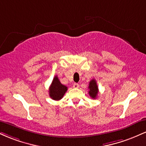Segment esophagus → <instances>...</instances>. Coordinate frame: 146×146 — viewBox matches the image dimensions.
Segmentation results:
<instances>
[{
  "mask_svg": "<svg viewBox=\"0 0 146 146\" xmlns=\"http://www.w3.org/2000/svg\"><path fill=\"white\" fill-rule=\"evenodd\" d=\"M73 88H79V84H77V83H74L73 84Z\"/></svg>",
  "mask_w": 146,
  "mask_h": 146,
  "instance_id": "34e87169",
  "label": "esophagus"
}]
</instances>
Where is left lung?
Here are the masks:
<instances>
[{
    "label": "left lung",
    "mask_w": 146,
    "mask_h": 146,
    "mask_svg": "<svg viewBox=\"0 0 146 146\" xmlns=\"http://www.w3.org/2000/svg\"><path fill=\"white\" fill-rule=\"evenodd\" d=\"M88 88H89L88 94H89L90 98L93 99L96 98L97 96H98L99 90L98 84H97L96 81H95V80H94V79H93L89 82Z\"/></svg>",
    "instance_id": "1"
}]
</instances>
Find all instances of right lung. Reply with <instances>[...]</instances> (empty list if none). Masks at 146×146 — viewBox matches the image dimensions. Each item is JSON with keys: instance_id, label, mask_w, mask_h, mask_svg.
<instances>
[{"instance_id": "obj_1", "label": "right lung", "mask_w": 146, "mask_h": 146, "mask_svg": "<svg viewBox=\"0 0 146 146\" xmlns=\"http://www.w3.org/2000/svg\"><path fill=\"white\" fill-rule=\"evenodd\" d=\"M67 89V86L61 84L58 77L55 76L49 87L50 98L56 101L60 100L63 98Z\"/></svg>"}]
</instances>
